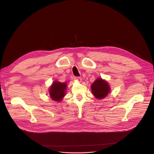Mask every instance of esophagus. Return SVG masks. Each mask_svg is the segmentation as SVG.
I'll list each match as a JSON object with an SVG mask.
<instances>
[{"label": "esophagus", "instance_id": "1", "mask_svg": "<svg viewBox=\"0 0 154 154\" xmlns=\"http://www.w3.org/2000/svg\"><path fill=\"white\" fill-rule=\"evenodd\" d=\"M75 78L76 79V80H78L79 82H80L81 81H82V78H80V77H78V76H76L75 78Z\"/></svg>", "mask_w": 154, "mask_h": 154}]
</instances>
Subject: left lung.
<instances>
[{
	"instance_id": "obj_1",
	"label": "left lung",
	"mask_w": 154,
	"mask_h": 154,
	"mask_svg": "<svg viewBox=\"0 0 154 154\" xmlns=\"http://www.w3.org/2000/svg\"><path fill=\"white\" fill-rule=\"evenodd\" d=\"M93 94L97 99H103L110 91V87L106 82L101 78H97L91 85Z\"/></svg>"
}]
</instances>
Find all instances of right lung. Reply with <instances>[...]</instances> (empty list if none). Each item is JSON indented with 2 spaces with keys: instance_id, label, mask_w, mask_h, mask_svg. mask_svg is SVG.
<instances>
[{
  "instance_id": "add662e5",
  "label": "right lung",
  "mask_w": 154,
  "mask_h": 154,
  "mask_svg": "<svg viewBox=\"0 0 154 154\" xmlns=\"http://www.w3.org/2000/svg\"><path fill=\"white\" fill-rule=\"evenodd\" d=\"M67 84L66 83L54 82L49 89V95L52 100L60 101L65 96Z\"/></svg>"
}]
</instances>
